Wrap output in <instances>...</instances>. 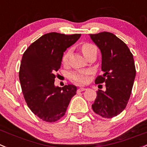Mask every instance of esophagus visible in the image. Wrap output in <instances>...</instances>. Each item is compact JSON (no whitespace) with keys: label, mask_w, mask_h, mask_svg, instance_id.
<instances>
[{"label":"esophagus","mask_w":147,"mask_h":147,"mask_svg":"<svg viewBox=\"0 0 147 147\" xmlns=\"http://www.w3.org/2000/svg\"><path fill=\"white\" fill-rule=\"evenodd\" d=\"M86 89V88H83V87H81V88H78V90H77V92H78V93H79V92H81V91H85Z\"/></svg>","instance_id":"esophagus-1"}]
</instances>
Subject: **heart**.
Returning a JSON list of instances; mask_svg holds the SVG:
<instances>
[{
    "instance_id": "heart-1",
    "label": "heart",
    "mask_w": 147,
    "mask_h": 147,
    "mask_svg": "<svg viewBox=\"0 0 147 147\" xmlns=\"http://www.w3.org/2000/svg\"><path fill=\"white\" fill-rule=\"evenodd\" d=\"M81 51L84 55L86 56L91 53L93 51H96V47L94 44L90 43H84L81 46ZM69 51L66 52L62 56V63L63 64H66L68 61V58H69ZM89 74V71L86 70H78L76 71L72 72L71 74V78L75 81L77 84H85L88 81V75Z\"/></svg>"
}]
</instances>
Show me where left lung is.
Returning <instances> with one entry per match:
<instances>
[{"instance_id": "left-lung-1", "label": "left lung", "mask_w": 147, "mask_h": 147, "mask_svg": "<svg viewBox=\"0 0 147 147\" xmlns=\"http://www.w3.org/2000/svg\"><path fill=\"white\" fill-rule=\"evenodd\" d=\"M101 53V71L96 84H106L98 90L92 104L96 114L104 118L117 117L126 108L134 85L136 69L133 55L121 39L109 32L89 34Z\"/></svg>"}]
</instances>
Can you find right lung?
<instances>
[{
    "mask_svg": "<svg viewBox=\"0 0 147 147\" xmlns=\"http://www.w3.org/2000/svg\"><path fill=\"white\" fill-rule=\"evenodd\" d=\"M81 34L51 32L30 44L23 55L19 80L26 102L32 112L46 122H55L64 116L76 86L54 85L55 73L61 68L63 52Z\"/></svg>",
    "mask_w": 147,
    "mask_h": 147,
    "instance_id": "add662e5",
    "label": "right lung"
}]
</instances>
